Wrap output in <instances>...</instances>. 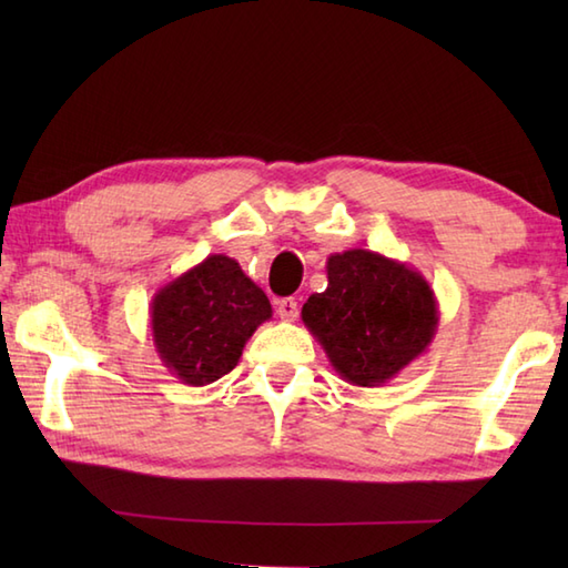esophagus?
<instances>
[{"label": "esophagus", "mask_w": 568, "mask_h": 568, "mask_svg": "<svg viewBox=\"0 0 568 568\" xmlns=\"http://www.w3.org/2000/svg\"><path fill=\"white\" fill-rule=\"evenodd\" d=\"M275 312L283 322H295L297 320V303L293 297H283L275 303Z\"/></svg>", "instance_id": "esophagus-1"}]
</instances>
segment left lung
Instances as JSON below:
<instances>
[{
	"label": "left lung",
	"instance_id": "1",
	"mask_svg": "<svg viewBox=\"0 0 568 568\" xmlns=\"http://www.w3.org/2000/svg\"><path fill=\"white\" fill-rule=\"evenodd\" d=\"M303 322L346 383L378 388L427 352L439 307L419 271L348 248L327 258V291L310 295Z\"/></svg>",
	"mask_w": 568,
	"mask_h": 568
}]
</instances>
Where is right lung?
<instances>
[{
  "label": "right lung",
  "instance_id": "1",
  "mask_svg": "<svg viewBox=\"0 0 568 568\" xmlns=\"http://www.w3.org/2000/svg\"><path fill=\"white\" fill-rule=\"evenodd\" d=\"M271 317L268 297L224 253L192 265L151 300L155 352L173 376L195 388L232 371Z\"/></svg>",
  "mask_w": 568,
  "mask_h": 568
}]
</instances>
